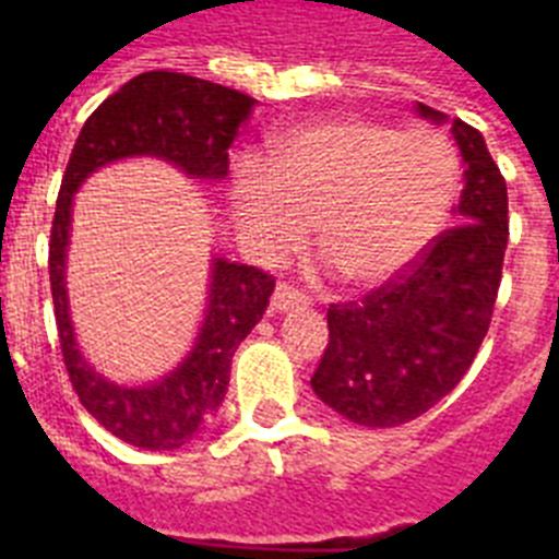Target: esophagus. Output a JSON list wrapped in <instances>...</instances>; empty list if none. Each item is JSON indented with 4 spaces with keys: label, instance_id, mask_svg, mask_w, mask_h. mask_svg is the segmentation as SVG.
Returning <instances> with one entry per match:
<instances>
[{
    "label": "esophagus",
    "instance_id": "obj_1",
    "mask_svg": "<svg viewBox=\"0 0 559 559\" xmlns=\"http://www.w3.org/2000/svg\"><path fill=\"white\" fill-rule=\"evenodd\" d=\"M299 305H308V296L302 294L299 288L288 283H276L274 294H271V310H290V308H299Z\"/></svg>",
    "mask_w": 559,
    "mask_h": 559
}]
</instances>
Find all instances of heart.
Returning <instances> with one entry per match:
<instances>
[{
	"label": "heart",
	"instance_id": "1",
	"mask_svg": "<svg viewBox=\"0 0 559 559\" xmlns=\"http://www.w3.org/2000/svg\"><path fill=\"white\" fill-rule=\"evenodd\" d=\"M456 187V151L442 133L330 117L276 136L269 165L237 162L231 212L263 260L299 249L313 224L341 280L374 288L431 246Z\"/></svg>",
	"mask_w": 559,
	"mask_h": 559
}]
</instances>
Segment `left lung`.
<instances>
[{
	"label": "left lung",
	"mask_w": 559,
	"mask_h": 559,
	"mask_svg": "<svg viewBox=\"0 0 559 559\" xmlns=\"http://www.w3.org/2000/svg\"><path fill=\"white\" fill-rule=\"evenodd\" d=\"M417 111L445 120L423 103ZM451 133L464 159L462 224L364 299L328 310L330 341L310 386L358 426L394 428L437 406L490 330L510 240L507 181L476 128L453 120Z\"/></svg>",
	"instance_id": "left-lung-1"
}]
</instances>
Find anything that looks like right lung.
Masks as SVG:
<instances>
[{"mask_svg": "<svg viewBox=\"0 0 559 559\" xmlns=\"http://www.w3.org/2000/svg\"><path fill=\"white\" fill-rule=\"evenodd\" d=\"M249 95L185 72L153 69L131 78L100 103L81 128L63 170L56 218L49 229V288L56 305L63 367L83 408L106 431L147 451H173L204 428L229 386L231 355L265 313L274 276L257 265L215 260L210 310L192 353L159 383L142 389L114 386L81 358L69 324L63 254L72 192L88 173L122 156H159L199 179H224L229 145L249 117Z\"/></svg>", "mask_w": 559, "mask_h": 559, "instance_id": "add662e5", "label": "right lung"}]
</instances>
